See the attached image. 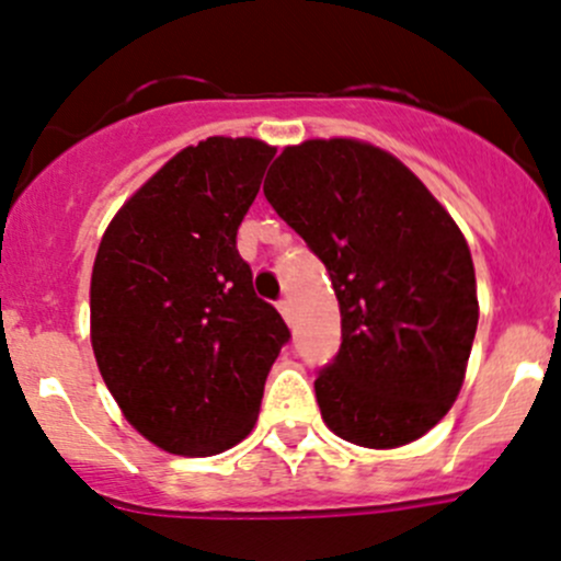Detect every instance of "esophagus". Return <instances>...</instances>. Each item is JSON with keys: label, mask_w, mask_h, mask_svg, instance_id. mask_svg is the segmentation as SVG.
<instances>
[{"label": "esophagus", "mask_w": 561, "mask_h": 561, "mask_svg": "<svg viewBox=\"0 0 561 561\" xmlns=\"http://www.w3.org/2000/svg\"><path fill=\"white\" fill-rule=\"evenodd\" d=\"M279 311H282V317H285V322H293V304L287 298H282L279 300Z\"/></svg>", "instance_id": "esophagus-1"}]
</instances>
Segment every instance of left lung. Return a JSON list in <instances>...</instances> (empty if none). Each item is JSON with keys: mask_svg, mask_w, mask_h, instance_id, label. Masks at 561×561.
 Masks as SVG:
<instances>
[{"mask_svg": "<svg viewBox=\"0 0 561 561\" xmlns=\"http://www.w3.org/2000/svg\"><path fill=\"white\" fill-rule=\"evenodd\" d=\"M263 193L339 298L341 350L314 381L322 420L365 449L422 438L457 400L479 325L459 226L403 161L359 139L285 147Z\"/></svg>", "mask_w": 561, "mask_h": 561, "instance_id": "8db88e82", "label": "left lung"}]
</instances>
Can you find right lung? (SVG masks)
Instances as JSON below:
<instances>
[{
	"label": "right lung",
	"instance_id": "obj_1",
	"mask_svg": "<svg viewBox=\"0 0 561 561\" xmlns=\"http://www.w3.org/2000/svg\"><path fill=\"white\" fill-rule=\"evenodd\" d=\"M276 147L209 137L112 217L91 274V346L126 422L182 457L244 440L285 320L252 290L236 231Z\"/></svg>",
	"mask_w": 561,
	"mask_h": 561
}]
</instances>
